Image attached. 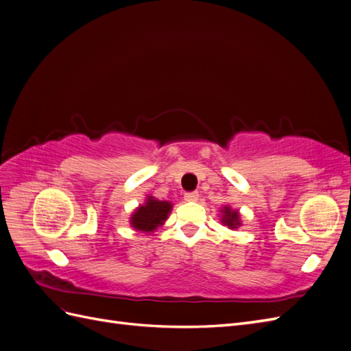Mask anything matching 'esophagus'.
I'll return each mask as SVG.
<instances>
[{
    "label": "esophagus",
    "instance_id": "esophagus-1",
    "mask_svg": "<svg viewBox=\"0 0 351 351\" xmlns=\"http://www.w3.org/2000/svg\"><path fill=\"white\" fill-rule=\"evenodd\" d=\"M184 199L187 202H197L199 200V193L197 192H192V193H186Z\"/></svg>",
    "mask_w": 351,
    "mask_h": 351
}]
</instances>
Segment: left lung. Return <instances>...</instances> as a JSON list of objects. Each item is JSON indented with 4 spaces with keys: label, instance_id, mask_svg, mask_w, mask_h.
Returning a JSON list of instances; mask_svg holds the SVG:
<instances>
[{
    "label": "left lung",
    "instance_id": "obj_1",
    "mask_svg": "<svg viewBox=\"0 0 351 351\" xmlns=\"http://www.w3.org/2000/svg\"><path fill=\"white\" fill-rule=\"evenodd\" d=\"M221 214H222L221 222H222V224H224V226H227L228 228L234 230V228H239V227L241 226L240 214H239L237 210L231 209L230 206H224V208H222V210H221Z\"/></svg>",
    "mask_w": 351,
    "mask_h": 351
}]
</instances>
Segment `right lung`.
<instances>
[{"instance_id": "add662e5", "label": "right lung", "mask_w": 351, "mask_h": 351, "mask_svg": "<svg viewBox=\"0 0 351 351\" xmlns=\"http://www.w3.org/2000/svg\"><path fill=\"white\" fill-rule=\"evenodd\" d=\"M173 205L167 200H158L154 196H147L143 205L137 208L130 218V224L134 230L142 232H154L167 221Z\"/></svg>"}]
</instances>
